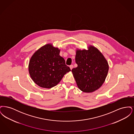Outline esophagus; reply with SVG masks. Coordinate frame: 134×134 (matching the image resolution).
<instances>
[{"mask_svg":"<svg viewBox=\"0 0 134 134\" xmlns=\"http://www.w3.org/2000/svg\"><path fill=\"white\" fill-rule=\"evenodd\" d=\"M70 68L71 70H72V69L73 68V65H70Z\"/></svg>","mask_w":134,"mask_h":134,"instance_id":"obj_1","label":"esophagus"}]
</instances>
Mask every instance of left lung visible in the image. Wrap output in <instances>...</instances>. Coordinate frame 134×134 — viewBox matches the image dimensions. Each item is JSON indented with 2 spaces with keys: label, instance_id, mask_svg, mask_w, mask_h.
<instances>
[{
  "label": "left lung",
  "instance_id": "8db88e82",
  "mask_svg": "<svg viewBox=\"0 0 134 134\" xmlns=\"http://www.w3.org/2000/svg\"><path fill=\"white\" fill-rule=\"evenodd\" d=\"M75 62L78 66L72 72L78 87L86 93L99 89L105 81L109 69L108 62L102 53L89 45L88 50L77 49Z\"/></svg>",
  "mask_w": 134,
  "mask_h": 134
}]
</instances>
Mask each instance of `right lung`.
<instances>
[{
  "label": "right lung",
  "instance_id": "right-lung-1",
  "mask_svg": "<svg viewBox=\"0 0 134 134\" xmlns=\"http://www.w3.org/2000/svg\"><path fill=\"white\" fill-rule=\"evenodd\" d=\"M60 50L52 44L41 47L32 55L29 62V72L33 81L42 88H51L60 82L70 72Z\"/></svg>",
  "mask_w": 134,
  "mask_h": 134
}]
</instances>
